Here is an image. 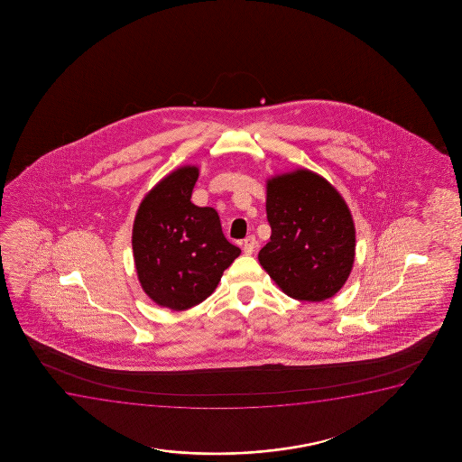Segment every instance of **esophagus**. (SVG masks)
Segmentation results:
<instances>
[{"mask_svg": "<svg viewBox=\"0 0 462 462\" xmlns=\"http://www.w3.org/2000/svg\"><path fill=\"white\" fill-rule=\"evenodd\" d=\"M255 249H257V240H255V236L251 235V236H247L246 240L243 241V251L247 255H251Z\"/></svg>", "mask_w": 462, "mask_h": 462, "instance_id": "esophagus-1", "label": "esophagus"}]
</instances>
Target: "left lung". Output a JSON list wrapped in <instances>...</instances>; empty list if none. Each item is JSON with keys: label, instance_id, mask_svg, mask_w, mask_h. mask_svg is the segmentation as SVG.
Instances as JSON below:
<instances>
[{"label": "left lung", "instance_id": "obj_1", "mask_svg": "<svg viewBox=\"0 0 462 462\" xmlns=\"http://www.w3.org/2000/svg\"><path fill=\"white\" fill-rule=\"evenodd\" d=\"M266 217L272 236L259 262L284 293L317 303L341 291L354 266V219L325 178L306 169L270 178Z\"/></svg>", "mask_w": 462, "mask_h": 462}]
</instances>
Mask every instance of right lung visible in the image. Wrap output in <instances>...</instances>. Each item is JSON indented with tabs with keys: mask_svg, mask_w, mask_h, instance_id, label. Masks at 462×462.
<instances>
[{
	"mask_svg": "<svg viewBox=\"0 0 462 462\" xmlns=\"http://www.w3.org/2000/svg\"><path fill=\"white\" fill-rule=\"evenodd\" d=\"M197 178L194 165L171 171L146 194L134 221L140 285L154 303L173 310L207 300L241 254L222 234L217 211L190 202Z\"/></svg>",
	"mask_w": 462,
	"mask_h": 462,
	"instance_id": "right-lung-1",
	"label": "right lung"
}]
</instances>
